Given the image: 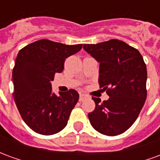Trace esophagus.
<instances>
[{"label": "esophagus", "mask_w": 160, "mask_h": 160, "mask_svg": "<svg viewBox=\"0 0 160 160\" xmlns=\"http://www.w3.org/2000/svg\"><path fill=\"white\" fill-rule=\"evenodd\" d=\"M86 95H84V94H80V101L81 102V101H84L85 99H86Z\"/></svg>", "instance_id": "obj_1"}]
</instances>
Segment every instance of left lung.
<instances>
[{
    "label": "left lung",
    "instance_id": "left-lung-1",
    "mask_svg": "<svg viewBox=\"0 0 160 160\" xmlns=\"http://www.w3.org/2000/svg\"><path fill=\"white\" fill-rule=\"evenodd\" d=\"M83 49L99 62L98 84L109 99L92 98L95 110L88 114L92 126L101 134L114 136L133 125L147 98V67L137 49L111 39Z\"/></svg>",
    "mask_w": 160,
    "mask_h": 160
}]
</instances>
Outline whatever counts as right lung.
<instances>
[{
    "mask_svg": "<svg viewBox=\"0 0 160 160\" xmlns=\"http://www.w3.org/2000/svg\"><path fill=\"white\" fill-rule=\"evenodd\" d=\"M81 48L41 39L18 53L12 73L13 98L24 122L38 134L51 135L66 127L79 93L70 89L57 96L50 81L62 72L65 59Z\"/></svg>",
    "mask_w": 160,
    "mask_h": 160,
    "instance_id": "right-lung-1",
    "label": "right lung"
}]
</instances>
